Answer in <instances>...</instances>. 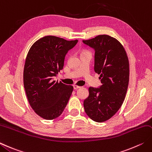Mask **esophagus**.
Returning <instances> with one entry per match:
<instances>
[{"mask_svg": "<svg viewBox=\"0 0 152 152\" xmlns=\"http://www.w3.org/2000/svg\"><path fill=\"white\" fill-rule=\"evenodd\" d=\"M81 88V86H77V85H74V90H78V89Z\"/></svg>", "mask_w": 152, "mask_h": 152, "instance_id": "esophagus-1", "label": "esophagus"}]
</instances>
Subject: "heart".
Returning <instances> with one entry per match:
<instances>
[{
  "instance_id": "heart-1",
  "label": "heart",
  "mask_w": 152,
  "mask_h": 152,
  "mask_svg": "<svg viewBox=\"0 0 152 152\" xmlns=\"http://www.w3.org/2000/svg\"><path fill=\"white\" fill-rule=\"evenodd\" d=\"M84 53H86V52H84Z\"/></svg>"
}]
</instances>
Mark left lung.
I'll return each instance as SVG.
<instances>
[{
  "instance_id": "obj_1",
  "label": "left lung",
  "mask_w": 152,
  "mask_h": 152,
  "mask_svg": "<svg viewBox=\"0 0 152 152\" xmlns=\"http://www.w3.org/2000/svg\"><path fill=\"white\" fill-rule=\"evenodd\" d=\"M83 43L95 50L94 70L100 74L102 84L89 88L84 107L91 120L102 123L111 118L123 103L129 82V59L121 43L109 35H97Z\"/></svg>"
}]
</instances>
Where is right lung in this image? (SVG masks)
Instances as JSON below:
<instances>
[{"mask_svg": "<svg viewBox=\"0 0 152 152\" xmlns=\"http://www.w3.org/2000/svg\"><path fill=\"white\" fill-rule=\"evenodd\" d=\"M78 41L49 35L35 41L27 55L23 69L26 94L31 108L45 119L58 117L72 94V86L53 80V77L63 68L65 56Z\"/></svg>", "mask_w": 152, "mask_h": 152, "instance_id": "obj_1", "label": "right lung"}]
</instances>
